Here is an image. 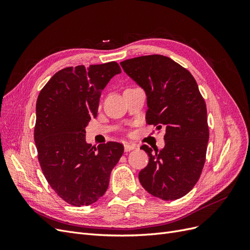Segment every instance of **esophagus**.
<instances>
[{
  "label": "esophagus",
  "mask_w": 250,
  "mask_h": 250,
  "mask_svg": "<svg viewBox=\"0 0 250 250\" xmlns=\"http://www.w3.org/2000/svg\"><path fill=\"white\" fill-rule=\"evenodd\" d=\"M135 147L134 144H130V143H125L124 144V149H125V151L126 152H128V151H131V150H133Z\"/></svg>",
  "instance_id": "1"
}]
</instances>
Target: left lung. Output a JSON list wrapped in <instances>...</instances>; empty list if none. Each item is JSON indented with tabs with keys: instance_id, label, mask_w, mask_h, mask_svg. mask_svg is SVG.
I'll return each instance as SVG.
<instances>
[{
	"instance_id": "8db88e82",
	"label": "left lung",
	"mask_w": 250,
	"mask_h": 250,
	"mask_svg": "<svg viewBox=\"0 0 250 250\" xmlns=\"http://www.w3.org/2000/svg\"><path fill=\"white\" fill-rule=\"evenodd\" d=\"M124 72L145 90L146 121L166 128L161 150L143 145L149 156L140 183L154 197L175 200L190 192L206 163L208 142L207 105L192 74L171 58L147 55L124 60Z\"/></svg>"
}]
</instances>
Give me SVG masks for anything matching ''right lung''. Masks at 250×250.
<instances>
[{
  "label": "right lung",
  "mask_w": 250,
  "mask_h": 250,
  "mask_svg": "<svg viewBox=\"0 0 250 250\" xmlns=\"http://www.w3.org/2000/svg\"><path fill=\"white\" fill-rule=\"evenodd\" d=\"M120 73L115 62L65 67L37 98L34 141L41 168L53 190L72 206H89L102 197L124 152L117 142L97 148L85 142V127L97 117L102 90Z\"/></svg>",
  "instance_id": "obj_1"
}]
</instances>
